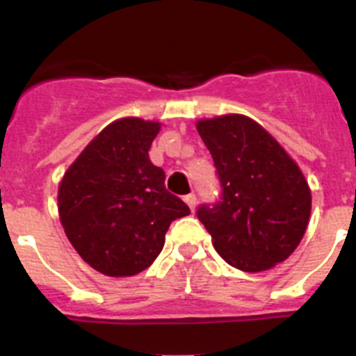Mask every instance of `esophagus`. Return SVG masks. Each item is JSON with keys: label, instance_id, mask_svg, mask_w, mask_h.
<instances>
[{"label": "esophagus", "instance_id": "1", "mask_svg": "<svg viewBox=\"0 0 356 356\" xmlns=\"http://www.w3.org/2000/svg\"><path fill=\"white\" fill-rule=\"evenodd\" d=\"M184 201H185V203H187L188 209H191L194 212V209H196V205H197V197L194 196V194H188V196L184 197Z\"/></svg>", "mask_w": 356, "mask_h": 356}]
</instances>
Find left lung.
<instances>
[{
    "label": "left lung",
    "mask_w": 356,
    "mask_h": 356,
    "mask_svg": "<svg viewBox=\"0 0 356 356\" xmlns=\"http://www.w3.org/2000/svg\"><path fill=\"white\" fill-rule=\"evenodd\" d=\"M222 187L197 219L229 266L260 273L294 253L307 229L312 194L298 163L259 122L226 114L196 122Z\"/></svg>",
    "instance_id": "left-lung-1"
}]
</instances>
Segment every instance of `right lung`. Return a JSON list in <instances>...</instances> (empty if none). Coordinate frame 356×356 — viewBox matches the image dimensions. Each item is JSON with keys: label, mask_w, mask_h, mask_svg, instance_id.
<instances>
[{"label": "right lung", "mask_w": 356, "mask_h": 356, "mask_svg": "<svg viewBox=\"0 0 356 356\" xmlns=\"http://www.w3.org/2000/svg\"><path fill=\"white\" fill-rule=\"evenodd\" d=\"M160 122H110L69 165L58 185V216L72 248L106 276H134L160 254L175 219L191 213L149 160Z\"/></svg>", "instance_id": "obj_1"}]
</instances>
